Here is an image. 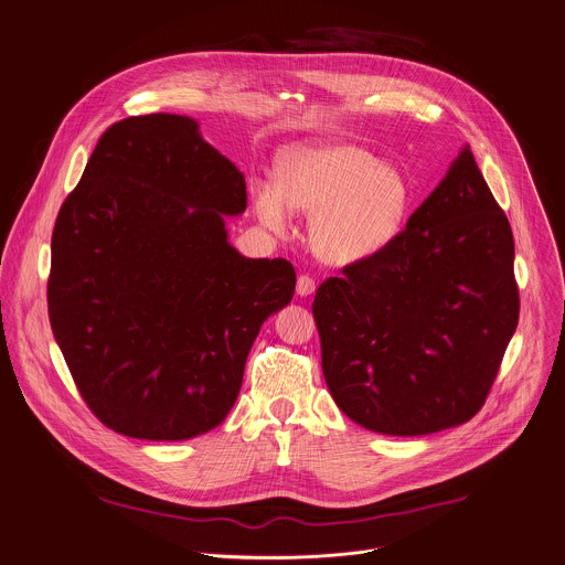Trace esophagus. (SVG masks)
<instances>
[{
	"mask_svg": "<svg viewBox=\"0 0 565 565\" xmlns=\"http://www.w3.org/2000/svg\"><path fill=\"white\" fill-rule=\"evenodd\" d=\"M315 288H317V284H315V279L310 275H299V279H297V295L308 297V295L315 292Z\"/></svg>",
	"mask_w": 565,
	"mask_h": 565,
	"instance_id": "34e87169",
	"label": "esophagus"
}]
</instances>
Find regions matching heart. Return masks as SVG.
Segmentation results:
<instances>
[{"mask_svg":"<svg viewBox=\"0 0 565 565\" xmlns=\"http://www.w3.org/2000/svg\"><path fill=\"white\" fill-rule=\"evenodd\" d=\"M253 195L270 231L286 228V209L312 215L317 255L330 264H352L380 253L399 233L408 181L399 168L354 143H321L286 152L275 183H255Z\"/></svg>","mask_w":565,"mask_h":565,"instance_id":"b5f03b06","label":"heart"}]
</instances>
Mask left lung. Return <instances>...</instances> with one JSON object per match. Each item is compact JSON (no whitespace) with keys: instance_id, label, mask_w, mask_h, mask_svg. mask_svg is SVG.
<instances>
[{"instance_id":"obj_1","label":"left lung","mask_w":565,"mask_h":565,"mask_svg":"<svg viewBox=\"0 0 565 565\" xmlns=\"http://www.w3.org/2000/svg\"><path fill=\"white\" fill-rule=\"evenodd\" d=\"M326 386L354 424L419 437L472 419L519 321L514 239L466 146L380 253L315 295Z\"/></svg>"}]
</instances>
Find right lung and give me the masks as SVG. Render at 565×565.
I'll return each instance as SVG.
<instances>
[{"instance_id": "add662e5", "label": "right lung", "mask_w": 565, "mask_h": 565, "mask_svg": "<svg viewBox=\"0 0 565 565\" xmlns=\"http://www.w3.org/2000/svg\"><path fill=\"white\" fill-rule=\"evenodd\" d=\"M244 211V174L195 119L139 115L99 137L55 222L49 317L110 430L181 441L235 406L250 345L297 281L290 262L228 244L224 215Z\"/></svg>"}]
</instances>
